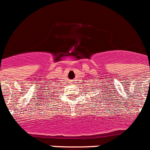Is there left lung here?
<instances>
[{
  "label": "left lung",
  "mask_w": 150,
  "mask_h": 150,
  "mask_svg": "<svg viewBox=\"0 0 150 150\" xmlns=\"http://www.w3.org/2000/svg\"><path fill=\"white\" fill-rule=\"evenodd\" d=\"M106 89H107V88H106ZM108 89H109V88H108ZM104 90H105V88H104ZM100 92H101V91H100ZM101 98H102V97H101Z\"/></svg>",
  "instance_id": "8db88e82"
}]
</instances>
